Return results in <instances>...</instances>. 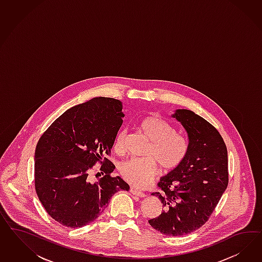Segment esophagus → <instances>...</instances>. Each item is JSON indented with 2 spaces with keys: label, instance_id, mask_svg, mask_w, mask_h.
<instances>
[{
  "label": "esophagus",
  "instance_id": "1",
  "mask_svg": "<svg viewBox=\"0 0 262 262\" xmlns=\"http://www.w3.org/2000/svg\"><path fill=\"white\" fill-rule=\"evenodd\" d=\"M130 193H132V194H134L135 196L140 197V198H143V197H145V196H146V194H145L144 192L138 190V189H136L135 187H130Z\"/></svg>",
  "mask_w": 262,
  "mask_h": 262
}]
</instances>
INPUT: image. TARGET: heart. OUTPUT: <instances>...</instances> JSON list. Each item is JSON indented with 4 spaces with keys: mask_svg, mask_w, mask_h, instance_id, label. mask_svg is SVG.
I'll return each instance as SVG.
<instances>
[{
    "mask_svg": "<svg viewBox=\"0 0 262 262\" xmlns=\"http://www.w3.org/2000/svg\"><path fill=\"white\" fill-rule=\"evenodd\" d=\"M138 129L151 143L147 151L148 158L129 159L119 166L121 177L138 188L148 186L159 172H171L182 165L187 156L188 144L185 137L176 133L174 127L159 115L151 114L138 123ZM127 132L121 129L114 139V151L122 152L125 148Z\"/></svg>",
    "mask_w": 262,
    "mask_h": 262,
    "instance_id": "b5f03b06",
    "label": "heart"
}]
</instances>
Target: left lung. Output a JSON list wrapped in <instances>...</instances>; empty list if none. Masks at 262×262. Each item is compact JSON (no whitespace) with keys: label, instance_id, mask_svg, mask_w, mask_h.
<instances>
[{"label":"left lung","instance_id":"1","mask_svg":"<svg viewBox=\"0 0 262 262\" xmlns=\"http://www.w3.org/2000/svg\"><path fill=\"white\" fill-rule=\"evenodd\" d=\"M188 137L187 156L182 165L161 178L159 197L163 211L149 220L168 236H182L207 222L229 184L228 151L219 132L188 110H177Z\"/></svg>","mask_w":262,"mask_h":262}]
</instances>
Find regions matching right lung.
<instances>
[{"instance_id": "right-lung-1", "label": "right lung", "mask_w": 262, "mask_h": 262, "mask_svg": "<svg viewBox=\"0 0 262 262\" xmlns=\"http://www.w3.org/2000/svg\"><path fill=\"white\" fill-rule=\"evenodd\" d=\"M122 103L98 97L67 110L41 135L34 152V186L48 214L67 228L96 220L111 198L129 186L112 177L110 156L123 124ZM97 162L102 174L88 176Z\"/></svg>"}]
</instances>
